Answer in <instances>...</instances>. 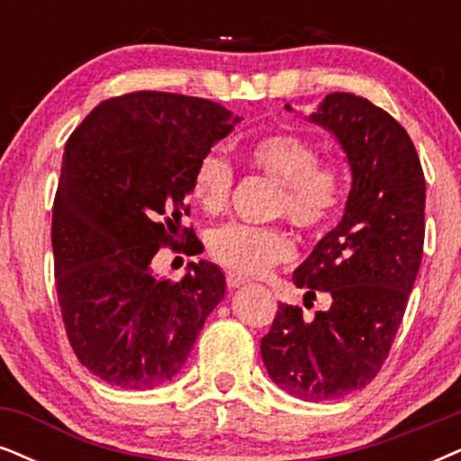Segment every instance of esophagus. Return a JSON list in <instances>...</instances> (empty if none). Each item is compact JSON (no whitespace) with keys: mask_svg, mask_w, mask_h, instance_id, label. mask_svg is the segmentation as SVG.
<instances>
[{"mask_svg":"<svg viewBox=\"0 0 461 461\" xmlns=\"http://www.w3.org/2000/svg\"><path fill=\"white\" fill-rule=\"evenodd\" d=\"M242 285H247L244 278L234 276V274H230V276H227V287H230V289H238V287H242Z\"/></svg>","mask_w":461,"mask_h":461,"instance_id":"obj_1","label":"esophagus"}]
</instances>
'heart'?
<instances>
[{
    "label": "heart",
    "instance_id": "1",
    "mask_svg": "<svg viewBox=\"0 0 461 461\" xmlns=\"http://www.w3.org/2000/svg\"><path fill=\"white\" fill-rule=\"evenodd\" d=\"M250 166L278 183L274 212L306 231H323L342 206V178L331 166L319 163L311 140L291 131L266 133L249 144ZM234 167L225 155L206 153L197 163L191 197L208 214L230 203ZM208 250L219 266L240 278L264 276L274 266L294 258V242L281 227L225 223L208 238Z\"/></svg>",
    "mask_w": 461,
    "mask_h": 461
}]
</instances>
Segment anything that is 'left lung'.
Listing matches in <instances>:
<instances>
[{
    "instance_id": "left-lung-1",
    "label": "left lung",
    "mask_w": 461,
    "mask_h": 461,
    "mask_svg": "<svg viewBox=\"0 0 461 461\" xmlns=\"http://www.w3.org/2000/svg\"><path fill=\"white\" fill-rule=\"evenodd\" d=\"M311 121L334 133L353 176L340 223L294 272L306 300L328 291L331 306L304 319L278 304L261 357L285 392L323 402L366 387L387 359L421 266L425 178L404 127L364 97L330 93Z\"/></svg>"
}]
</instances>
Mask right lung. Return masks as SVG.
I'll use <instances>...</instances> for the list:
<instances>
[{
    "label": "right lung",
    "instance_id": "obj_1",
    "mask_svg": "<svg viewBox=\"0 0 461 461\" xmlns=\"http://www.w3.org/2000/svg\"><path fill=\"white\" fill-rule=\"evenodd\" d=\"M240 123L221 104L178 93L110 97L76 127L52 206L55 283L68 340L110 385L153 389L178 375L225 295L211 261L178 283L150 261L194 230L187 195L200 159Z\"/></svg>",
    "mask_w": 461,
    "mask_h": 461
}]
</instances>
